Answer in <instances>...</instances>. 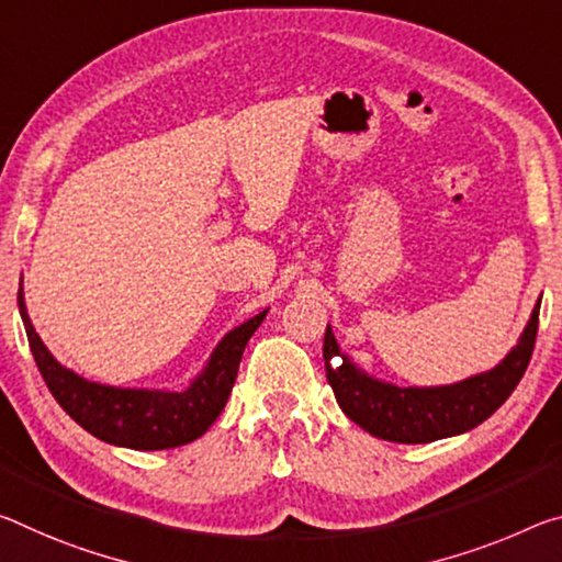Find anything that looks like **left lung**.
<instances>
[{
	"mask_svg": "<svg viewBox=\"0 0 562 562\" xmlns=\"http://www.w3.org/2000/svg\"><path fill=\"white\" fill-rule=\"evenodd\" d=\"M538 317L540 300L518 345L497 368L442 387H397L364 375L340 352L327 325L323 345L327 382L342 413L380 440L417 445L452 438L487 420L518 387L536 350Z\"/></svg>",
	"mask_w": 562,
	"mask_h": 562,
	"instance_id": "1",
	"label": "left lung"
}]
</instances>
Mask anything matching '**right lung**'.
<instances>
[{
	"mask_svg": "<svg viewBox=\"0 0 562 562\" xmlns=\"http://www.w3.org/2000/svg\"><path fill=\"white\" fill-rule=\"evenodd\" d=\"M20 315L26 329L34 362L61 409L72 420L110 445L132 450L180 448L210 430L233 393L245 345L267 315V310L222 337L207 368L184 393L167 390H127L89 382L61 368L34 333L20 288Z\"/></svg>",
	"mask_w": 562,
	"mask_h": 562,
	"instance_id": "1",
	"label": "right lung"
}]
</instances>
